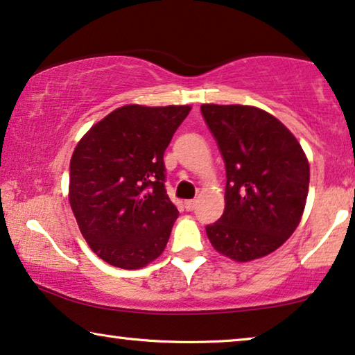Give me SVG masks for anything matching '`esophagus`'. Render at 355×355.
<instances>
[{
    "label": "esophagus",
    "instance_id": "34e87169",
    "mask_svg": "<svg viewBox=\"0 0 355 355\" xmlns=\"http://www.w3.org/2000/svg\"><path fill=\"white\" fill-rule=\"evenodd\" d=\"M196 204H198L196 199H189V201L184 202V209H187V211H194Z\"/></svg>",
    "mask_w": 355,
    "mask_h": 355
}]
</instances>
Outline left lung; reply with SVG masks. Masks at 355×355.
<instances>
[{
    "instance_id": "obj_1",
    "label": "left lung",
    "mask_w": 355,
    "mask_h": 355,
    "mask_svg": "<svg viewBox=\"0 0 355 355\" xmlns=\"http://www.w3.org/2000/svg\"><path fill=\"white\" fill-rule=\"evenodd\" d=\"M227 171L225 211L206 227L209 241L236 262L278 249L301 222L309 193V162L294 135L252 106L202 104Z\"/></svg>"
}]
</instances>
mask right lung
Here are the masks:
<instances>
[{"label":"right lung","mask_w":355,"mask_h":355,"mask_svg":"<svg viewBox=\"0 0 355 355\" xmlns=\"http://www.w3.org/2000/svg\"><path fill=\"white\" fill-rule=\"evenodd\" d=\"M189 111L122 106L72 154L69 202L89 248L114 267L141 268L166 249L178 211L164 184V151Z\"/></svg>","instance_id":"1"}]
</instances>
